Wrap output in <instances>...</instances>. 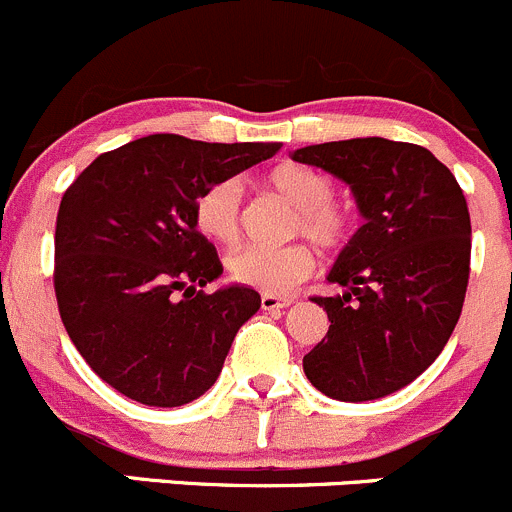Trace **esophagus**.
<instances>
[{
  "instance_id": "34e87169",
  "label": "esophagus",
  "mask_w": 512,
  "mask_h": 512,
  "mask_svg": "<svg viewBox=\"0 0 512 512\" xmlns=\"http://www.w3.org/2000/svg\"><path fill=\"white\" fill-rule=\"evenodd\" d=\"M291 298H283V296H273V293H263L261 296V308L263 311H281V308L291 306Z\"/></svg>"
}]
</instances>
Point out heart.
Returning <instances> with one entry per match:
<instances>
[{
	"mask_svg": "<svg viewBox=\"0 0 512 512\" xmlns=\"http://www.w3.org/2000/svg\"><path fill=\"white\" fill-rule=\"evenodd\" d=\"M266 186L296 209L288 234L303 236L323 251L341 249L351 234V214L333 199L336 184L321 169L298 161H283L266 174ZM244 191L236 179L211 184L194 204V224L204 239L219 246H234L241 239ZM313 256L306 246L281 249L246 246L226 258V271L241 286L263 293H283L311 273Z\"/></svg>",
	"mask_w": 512,
	"mask_h": 512,
	"instance_id": "heart-1",
	"label": "heart"
}]
</instances>
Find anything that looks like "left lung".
I'll list each match as a JSON object with an SVG mask.
<instances>
[{
    "mask_svg": "<svg viewBox=\"0 0 512 512\" xmlns=\"http://www.w3.org/2000/svg\"><path fill=\"white\" fill-rule=\"evenodd\" d=\"M291 156L351 186L366 219L328 273L346 291L313 298L331 326L303 356V371L336 401L391 396L440 356L463 311L470 273L463 191L448 166L406 141H328Z\"/></svg>",
    "mask_w": 512,
    "mask_h": 512,
    "instance_id": "1",
    "label": "left lung"
}]
</instances>
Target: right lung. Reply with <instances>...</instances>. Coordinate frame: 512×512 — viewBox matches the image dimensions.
Here are the masks:
<instances>
[{"instance_id": "add662e5", "label": "right lung", "mask_w": 512, "mask_h": 512, "mask_svg": "<svg viewBox=\"0 0 512 512\" xmlns=\"http://www.w3.org/2000/svg\"><path fill=\"white\" fill-rule=\"evenodd\" d=\"M278 149L151 134L96 156L64 191L54 291L69 338L101 381L156 408L214 386L261 296L239 283L201 291L224 266L196 231L194 204Z\"/></svg>"}]
</instances>
